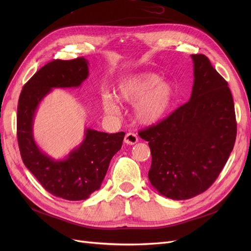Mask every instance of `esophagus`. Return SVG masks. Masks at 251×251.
<instances>
[{
    "label": "esophagus",
    "instance_id": "1",
    "mask_svg": "<svg viewBox=\"0 0 251 251\" xmlns=\"http://www.w3.org/2000/svg\"><path fill=\"white\" fill-rule=\"evenodd\" d=\"M124 141H125V143L131 144V146H132V144H135L136 142H138V137H137L136 133H134V132H128L125 135Z\"/></svg>",
    "mask_w": 251,
    "mask_h": 251
}]
</instances>
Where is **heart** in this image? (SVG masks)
Instances as JSON below:
<instances>
[{
  "mask_svg": "<svg viewBox=\"0 0 251 251\" xmlns=\"http://www.w3.org/2000/svg\"><path fill=\"white\" fill-rule=\"evenodd\" d=\"M175 88L169 81L161 80L154 73L143 72L128 76L118 83L116 98L104 95L101 105L108 114L117 115L120 111L118 100L134 103V117L144 125H152L166 117L173 103Z\"/></svg>",
  "mask_w": 251,
  "mask_h": 251,
  "instance_id": "1",
  "label": "heart"
}]
</instances>
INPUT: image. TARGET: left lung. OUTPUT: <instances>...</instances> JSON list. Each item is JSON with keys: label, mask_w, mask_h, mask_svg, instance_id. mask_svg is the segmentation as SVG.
<instances>
[{"label": "left lung", "mask_w": 251, "mask_h": 251, "mask_svg": "<svg viewBox=\"0 0 251 251\" xmlns=\"http://www.w3.org/2000/svg\"><path fill=\"white\" fill-rule=\"evenodd\" d=\"M190 100L156 125L139 131L149 141V179L162 195L188 200L208 189L233 151L237 123L228 82L202 54L191 55Z\"/></svg>", "instance_id": "8db88e82"}]
</instances>
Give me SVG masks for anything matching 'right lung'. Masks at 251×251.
Masks as SVG:
<instances>
[{"instance_id": "right-lung-1", "label": "right lung", "mask_w": 251, "mask_h": 251, "mask_svg": "<svg viewBox=\"0 0 251 251\" xmlns=\"http://www.w3.org/2000/svg\"><path fill=\"white\" fill-rule=\"evenodd\" d=\"M87 65L84 58L48 63L24 84L17 107V139L24 165L47 191L67 201L86 200L100 189L125 135L87 128L80 146L61 161H55L37 148L32 125L38 103L51 88L80 86L88 76Z\"/></svg>"}]
</instances>
